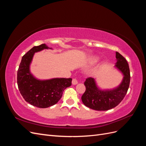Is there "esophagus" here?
<instances>
[{
  "instance_id": "1",
  "label": "esophagus",
  "mask_w": 146,
  "mask_h": 146,
  "mask_svg": "<svg viewBox=\"0 0 146 146\" xmlns=\"http://www.w3.org/2000/svg\"><path fill=\"white\" fill-rule=\"evenodd\" d=\"M72 83L73 84V85H77V84L78 83V81L76 78H73L72 79Z\"/></svg>"
}]
</instances>
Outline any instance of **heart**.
<instances>
[{
  "label": "heart",
  "mask_w": 146,
  "mask_h": 146,
  "mask_svg": "<svg viewBox=\"0 0 146 146\" xmlns=\"http://www.w3.org/2000/svg\"><path fill=\"white\" fill-rule=\"evenodd\" d=\"M99 61V58L97 56H92L88 60V63L90 65H94Z\"/></svg>",
  "instance_id": "b5f03b06"
}]
</instances>
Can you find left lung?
<instances>
[{"label":"left lung","instance_id":"left-lung-1","mask_svg":"<svg viewBox=\"0 0 146 146\" xmlns=\"http://www.w3.org/2000/svg\"><path fill=\"white\" fill-rule=\"evenodd\" d=\"M116 58L115 68L123 76L121 83L113 90H101L93 78H86L84 83L86 91L82 96V100L87 107L98 111H106L116 107L124 98L130 81L129 66L124 57L117 52H116Z\"/></svg>","mask_w":146,"mask_h":146}]
</instances>
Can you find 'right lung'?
Instances as JSON below:
<instances>
[{"label":"right lung","mask_w":146,"mask_h":146,"mask_svg":"<svg viewBox=\"0 0 146 146\" xmlns=\"http://www.w3.org/2000/svg\"><path fill=\"white\" fill-rule=\"evenodd\" d=\"M51 48L45 44L35 46L23 56L17 70V83L22 96L27 102L35 107L45 108L56 104L63 92L72 85V78H55L38 80L30 71V64L35 52Z\"/></svg>","instance_id":"add662e5"}]
</instances>
